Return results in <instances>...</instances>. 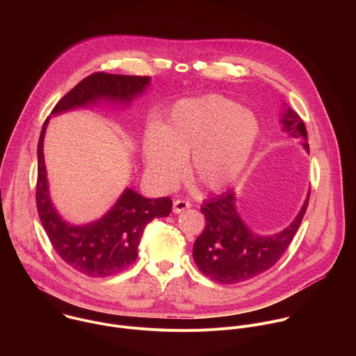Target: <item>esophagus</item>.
I'll use <instances>...</instances> for the list:
<instances>
[{
	"label": "esophagus",
	"instance_id": "34e87169",
	"mask_svg": "<svg viewBox=\"0 0 356 356\" xmlns=\"http://www.w3.org/2000/svg\"><path fill=\"white\" fill-rule=\"evenodd\" d=\"M190 207H191L190 201H187V200H175V202H173V213L180 214L181 211H184V210H187Z\"/></svg>",
	"mask_w": 356,
	"mask_h": 356
}]
</instances>
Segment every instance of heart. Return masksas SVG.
I'll list each match as a JSON object with an SVG mask.
<instances>
[{"mask_svg":"<svg viewBox=\"0 0 356 356\" xmlns=\"http://www.w3.org/2000/svg\"><path fill=\"white\" fill-rule=\"evenodd\" d=\"M261 134L255 114L221 95L183 99L162 127H150L142 139V155L152 180L172 188L188 158L191 177L220 191L246 169Z\"/></svg>","mask_w":356,"mask_h":356,"instance_id":"b5f03b06","label":"heart"}]
</instances>
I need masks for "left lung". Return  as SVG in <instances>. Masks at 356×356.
<instances>
[{
	"mask_svg": "<svg viewBox=\"0 0 356 356\" xmlns=\"http://www.w3.org/2000/svg\"><path fill=\"white\" fill-rule=\"evenodd\" d=\"M282 122L289 135L301 139L302 146L310 152L307 129L300 115L289 108ZM309 200L310 191L294 221L270 236H261L248 229L236 213L234 191L206 201L201 206L206 227L193 248L195 265L207 277L222 284H235L262 275L276 265L291 243L306 214Z\"/></svg>",
	"mask_w": 356,
	"mask_h": 356,
	"instance_id": "1",
	"label": "left lung"
}]
</instances>
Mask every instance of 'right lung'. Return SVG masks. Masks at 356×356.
<instances>
[{
  "label": "right lung",
  "mask_w": 356,
  "mask_h": 356,
  "mask_svg": "<svg viewBox=\"0 0 356 356\" xmlns=\"http://www.w3.org/2000/svg\"><path fill=\"white\" fill-rule=\"evenodd\" d=\"M147 76H125L97 72L83 79L55 106L52 114L110 99L131 101L145 91ZM46 118L38 143L36 209L44 232L58 255L74 270L90 277H107L131 266L138 258V245L145 227L154 220L168 217L173 202L169 197L145 198L127 188L117 204L101 220L83 227L65 222L49 197L43 161V136Z\"/></svg>",
  "instance_id": "obj_1"
}]
</instances>
